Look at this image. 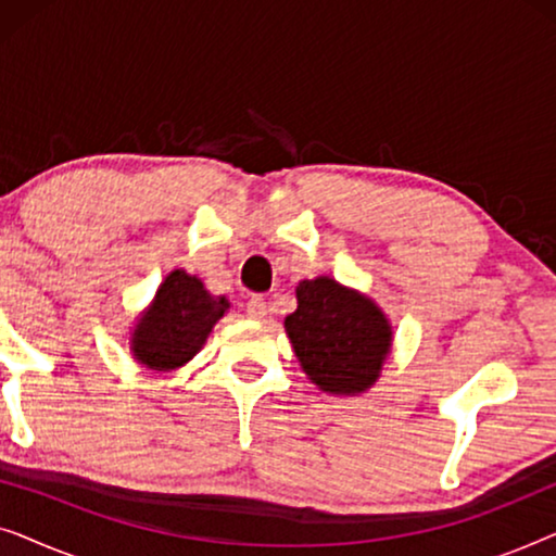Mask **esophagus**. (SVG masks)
Here are the masks:
<instances>
[{
	"label": "esophagus",
	"mask_w": 556,
	"mask_h": 556,
	"mask_svg": "<svg viewBox=\"0 0 556 556\" xmlns=\"http://www.w3.org/2000/svg\"><path fill=\"white\" fill-rule=\"evenodd\" d=\"M245 311H248V316H250V318H255V321H265V318L270 316L268 303H265V299H261V295H253V299L248 301Z\"/></svg>",
	"instance_id": "obj_1"
}]
</instances>
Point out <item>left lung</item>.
<instances>
[{
	"label": "left lung",
	"mask_w": 556,
	"mask_h": 556,
	"mask_svg": "<svg viewBox=\"0 0 556 556\" xmlns=\"http://www.w3.org/2000/svg\"><path fill=\"white\" fill-rule=\"evenodd\" d=\"M295 301L299 308L283 326L311 382L331 397L371 390L394 341L390 318L377 301L331 276L301 280Z\"/></svg>",
	"instance_id": "left-lung-1"
}]
</instances>
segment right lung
<instances>
[{"instance_id": "right-lung-1", "label": "right lung", "mask_w": 556, "mask_h": 556, "mask_svg": "<svg viewBox=\"0 0 556 556\" xmlns=\"http://www.w3.org/2000/svg\"><path fill=\"white\" fill-rule=\"evenodd\" d=\"M230 301L212 295L197 276L174 268L154 299L136 316L128 349L136 364L151 371H174L194 359Z\"/></svg>"}]
</instances>
